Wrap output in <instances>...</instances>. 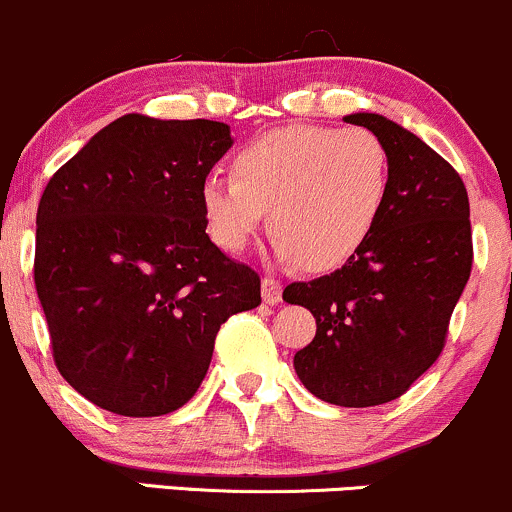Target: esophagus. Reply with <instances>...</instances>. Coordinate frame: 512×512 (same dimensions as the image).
<instances>
[{
  "label": "esophagus",
  "mask_w": 512,
  "mask_h": 512,
  "mask_svg": "<svg viewBox=\"0 0 512 512\" xmlns=\"http://www.w3.org/2000/svg\"><path fill=\"white\" fill-rule=\"evenodd\" d=\"M261 295L266 304H278L280 300H283V285H280V280L263 278L261 280Z\"/></svg>",
  "instance_id": "obj_1"
}]
</instances>
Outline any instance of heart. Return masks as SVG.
Segmentation results:
<instances>
[{"instance_id":"obj_1","label":"heart","mask_w":512,"mask_h":512,"mask_svg":"<svg viewBox=\"0 0 512 512\" xmlns=\"http://www.w3.org/2000/svg\"><path fill=\"white\" fill-rule=\"evenodd\" d=\"M392 188L387 147L365 128L292 125L256 137L232 159V179L200 183L210 239L239 254L271 222L273 254L324 273L375 234Z\"/></svg>"}]
</instances>
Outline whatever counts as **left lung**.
<instances>
[{"mask_svg": "<svg viewBox=\"0 0 512 512\" xmlns=\"http://www.w3.org/2000/svg\"><path fill=\"white\" fill-rule=\"evenodd\" d=\"M384 142L392 188L375 234L331 275L285 287L317 336L295 353L300 382L326 404L365 409L411 387L445 346L472 273V225L462 179L421 137L380 113H350Z\"/></svg>", "mask_w": 512, "mask_h": 512, "instance_id": "1", "label": "left lung"}]
</instances>
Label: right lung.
Wrapping results in <instances>:
<instances>
[{
	"label": "right lung",
	"mask_w": 512,
	"mask_h": 512,
	"mask_svg": "<svg viewBox=\"0 0 512 512\" xmlns=\"http://www.w3.org/2000/svg\"><path fill=\"white\" fill-rule=\"evenodd\" d=\"M227 123L128 113L55 171L36 215V290L60 375L118 416L181 409L227 317L261 280L205 234L200 183Z\"/></svg>",
	"instance_id": "right-lung-1"
}]
</instances>
